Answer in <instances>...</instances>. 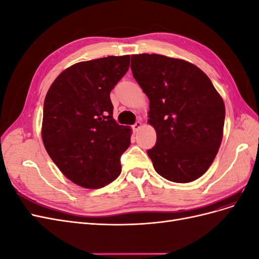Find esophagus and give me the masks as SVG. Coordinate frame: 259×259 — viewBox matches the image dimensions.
<instances>
[{
  "label": "esophagus",
  "instance_id": "esophagus-1",
  "mask_svg": "<svg viewBox=\"0 0 259 259\" xmlns=\"http://www.w3.org/2000/svg\"><path fill=\"white\" fill-rule=\"evenodd\" d=\"M140 127H142V122H140V121H137L134 125H132V130L134 132H137Z\"/></svg>",
  "mask_w": 259,
  "mask_h": 259
}]
</instances>
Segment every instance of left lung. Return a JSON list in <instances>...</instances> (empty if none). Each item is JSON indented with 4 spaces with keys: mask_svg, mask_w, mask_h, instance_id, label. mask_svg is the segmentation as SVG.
I'll use <instances>...</instances> for the list:
<instances>
[{
    "mask_svg": "<svg viewBox=\"0 0 259 259\" xmlns=\"http://www.w3.org/2000/svg\"><path fill=\"white\" fill-rule=\"evenodd\" d=\"M133 76L150 100L156 143L147 151L156 173L174 183L201 177L221 147L225 105L209 77L190 62L133 55Z\"/></svg>",
    "mask_w": 259,
    "mask_h": 259,
    "instance_id": "obj_1",
    "label": "left lung"
}]
</instances>
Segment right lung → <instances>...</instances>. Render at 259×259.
<instances>
[{
    "label": "right lung",
    "mask_w": 259,
    "mask_h": 259,
    "mask_svg": "<svg viewBox=\"0 0 259 259\" xmlns=\"http://www.w3.org/2000/svg\"><path fill=\"white\" fill-rule=\"evenodd\" d=\"M130 67V56L82 61L61 72L44 100L42 138L67 178L89 189L120 175L131 128L113 120L110 92Z\"/></svg>",
    "instance_id": "right-lung-1"
}]
</instances>
